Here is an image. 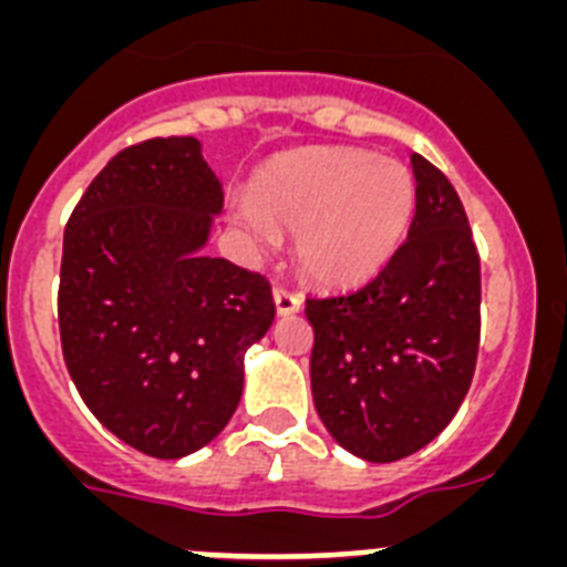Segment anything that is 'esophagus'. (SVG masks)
<instances>
[{"label": "esophagus", "instance_id": "1", "mask_svg": "<svg viewBox=\"0 0 567 567\" xmlns=\"http://www.w3.org/2000/svg\"><path fill=\"white\" fill-rule=\"evenodd\" d=\"M272 298H275V309H278V315H295L300 309V295H295L292 289L275 287Z\"/></svg>", "mask_w": 567, "mask_h": 567}]
</instances>
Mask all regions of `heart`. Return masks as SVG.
<instances>
[{
    "label": "heart",
    "mask_w": 567,
    "mask_h": 567,
    "mask_svg": "<svg viewBox=\"0 0 567 567\" xmlns=\"http://www.w3.org/2000/svg\"><path fill=\"white\" fill-rule=\"evenodd\" d=\"M414 195V175L394 158L315 147L260 169L252 202L240 204L238 218L264 244H272L278 229L298 233L300 269L329 287H352L400 247Z\"/></svg>",
    "instance_id": "obj_1"
}]
</instances>
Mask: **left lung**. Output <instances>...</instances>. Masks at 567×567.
Here are the masks:
<instances>
[{"label": "left lung", "instance_id": "obj_1", "mask_svg": "<svg viewBox=\"0 0 567 567\" xmlns=\"http://www.w3.org/2000/svg\"><path fill=\"white\" fill-rule=\"evenodd\" d=\"M409 238L369 284L307 298L320 420L346 452L394 463L452 423L480 349V255L452 182L412 153Z\"/></svg>", "mask_w": 567, "mask_h": 567}]
</instances>
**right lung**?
I'll return each instance as SVG.
<instances>
[{
  "label": "right lung",
  "mask_w": 567,
  "mask_h": 567,
  "mask_svg": "<svg viewBox=\"0 0 567 567\" xmlns=\"http://www.w3.org/2000/svg\"><path fill=\"white\" fill-rule=\"evenodd\" d=\"M221 207L198 138L169 135L113 155L64 227V363L99 423L150 457L221 434L272 327L269 280L202 252Z\"/></svg>",
  "instance_id": "add662e5"
}]
</instances>
